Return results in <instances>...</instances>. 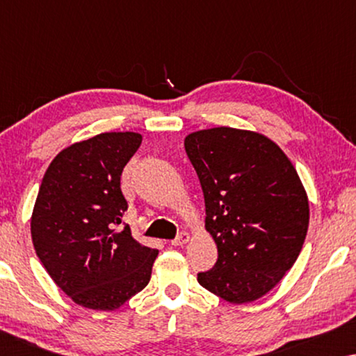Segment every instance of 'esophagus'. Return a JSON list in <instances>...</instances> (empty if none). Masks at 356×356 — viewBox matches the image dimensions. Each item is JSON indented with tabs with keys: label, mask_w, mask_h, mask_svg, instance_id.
Wrapping results in <instances>:
<instances>
[{
	"label": "esophagus",
	"mask_w": 356,
	"mask_h": 356,
	"mask_svg": "<svg viewBox=\"0 0 356 356\" xmlns=\"http://www.w3.org/2000/svg\"><path fill=\"white\" fill-rule=\"evenodd\" d=\"M189 240H191V235H189L188 232H181V233H179V235L172 241V245H173V246H184Z\"/></svg>",
	"instance_id": "obj_1"
}]
</instances>
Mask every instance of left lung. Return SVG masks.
<instances>
[{
  "label": "left lung",
  "instance_id": "obj_1",
  "mask_svg": "<svg viewBox=\"0 0 356 356\" xmlns=\"http://www.w3.org/2000/svg\"><path fill=\"white\" fill-rule=\"evenodd\" d=\"M184 149L218 251L216 266L197 274V282L228 303H251L269 293L300 256L309 223L303 183L284 150L254 131H196Z\"/></svg>",
  "mask_w": 356,
  "mask_h": 356
}]
</instances>
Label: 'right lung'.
<instances>
[{
    "label": "right lung",
    "instance_id": "add662e5",
    "mask_svg": "<svg viewBox=\"0 0 356 356\" xmlns=\"http://www.w3.org/2000/svg\"><path fill=\"white\" fill-rule=\"evenodd\" d=\"M143 143L102 133L63 149L48 165L31 218L32 243L53 282L76 305L115 311L149 284L159 251L118 228L128 202L120 179Z\"/></svg>",
    "mask_w": 356,
    "mask_h": 356
}]
</instances>
